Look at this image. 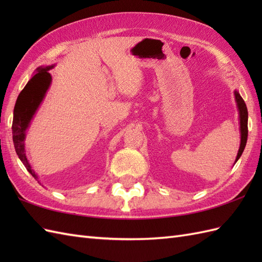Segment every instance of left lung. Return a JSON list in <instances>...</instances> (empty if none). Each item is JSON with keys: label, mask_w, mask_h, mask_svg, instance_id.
<instances>
[{"label": "left lung", "mask_w": 262, "mask_h": 262, "mask_svg": "<svg viewBox=\"0 0 262 262\" xmlns=\"http://www.w3.org/2000/svg\"><path fill=\"white\" fill-rule=\"evenodd\" d=\"M234 96H235V102H236V107L238 111V120H240V136H241V142H240V148H238V152L235 159V163L237 162V160L241 158V155L244 151V147L247 145V141H248V109L246 102L240 96L237 90L234 91Z\"/></svg>", "instance_id": "8db88e82"}]
</instances>
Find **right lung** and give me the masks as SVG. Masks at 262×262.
I'll use <instances>...</instances> for the list:
<instances>
[{
    "mask_svg": "<svg viewBox=\"0 0 262 262\" xmlns=\"http://www.w3.org/2000/svg\"><path fill=\"white\" fill-rule=\"evenodd\" d=\"M54 65L45 66V68H38L36 74L27 83L19 94L18 99L14 105L13 110V122H12V138L15 152L18 154L21 162L24 163L26 169L29 171V173L38 180V176L27 159L26 154V132L30 126V122L38 110L39 105L42 102L43 98L46 96V92L51 86L52 75L49 73V70H52Z\"/></svg>",
    "mask_w": 262,
    "mask_h": 262,
    "instance_id": "add662e5",
    "label": "right lung"
}]
</instances>
